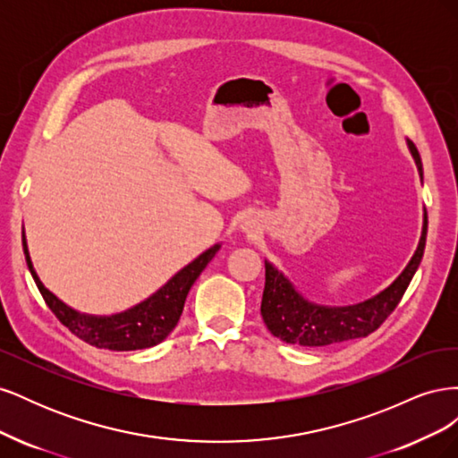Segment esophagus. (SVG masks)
I'll use <instances>...</instances> for the list:
<instances>
[{
  "label": "esophagus",
  "mask_w": 458,
  "mask_h": 458,
  "mask_svg": "<svg viewBox=\"0 0 458 458\" xmlns=\"http://www.w3.org/2000/svg\"><path fill=\"white\" fill-rule=\"evenodd\" d=\"M242 231H246V233H256V229H258V224H256V217H244V221H242Z\"/></svg>",
  "instance_id": "esophagus-1"
}]
</instances>
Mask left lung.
<instances>
[{
  "label": "left lung",
  "instance_id": "1",
  "mask_svg": "<svg viewBox=\"0 0 458 458\" xmlns=\"http://www.w3.org/2000/svg\"><path fill=\"white\" fill-rule=\"evenodd\" d=\"M407 147L414 162H417L422 179V160L419 150L409 140ZM428 216L424 210L420 241L407 267L382 293L365 301L353 303V306H321V303L310 301L298 293L283 271L266 259V288H263L261 298L263 323H266L271 335L279 340L294 345H308V348L369 336L370 332L377 330L386 321V317L397 308L399 300L403 298L411 279L422 261Z\"/></svg>",
  "mask_w": 458,
  "mask_h": 458
}]
</instances>
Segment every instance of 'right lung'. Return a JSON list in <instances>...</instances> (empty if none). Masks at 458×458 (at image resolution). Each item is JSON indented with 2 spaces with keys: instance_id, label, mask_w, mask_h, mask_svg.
I'll use <instances>...</instances> for the list:
<instances>
[{
  "instance_id": "right-lung-1",
  "label": "right lung",
  "mask_w": 458,
  "mask_h": 458,
  "mask_svg": "<svg viewBox=\"0 0 458 458\" xmlns=\"http://www.w3.org/2000/svg\"><path fill=\"white\" fill-rule=\"evenodd\" d=\"M22 248L26 266L30 269V275L39 290V294L44 296L49 310L57 315L59 321L71 330L72 335L95 345V348H105L113 352H133L152 348V345L165 340V336L175 328L179 317L183 313L185 298L191 286L195 284L199 275L217 254L221 244L217 242L212 248H208L206 252L192 259L182 271H177L168 283L160 286L157 293L148 296L147 300L114 315H89L66 306L63 300L55 296L51 290L46 288V284L39 281V276L32 266L24 231Z\"/></svg>"
}]
</instances>
